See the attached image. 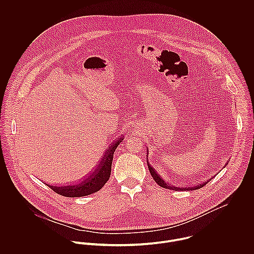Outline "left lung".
Returning <instances> with one entry per match:
<instances>
[{
	"label": "left lung",
	"instance_id": "obj_1",
	"mask_svg": "<svg viewBox=\"0 0 254 254\" xmlns=\"http://www.w3.org/2000/svg\"><path fill=\"white\" fill-rule=\"evenodd\" d=\"M146 156H147V154H146ZM146 162H147L148 170H149L150 175H151V177L153 178V180L157 183L158 186H160L161 188H164V189L173 190H198V189L202 188L203 186H205L208 182L211 180V179H210L209 181L203 182V183L198 184V185H196V186H194V187H177V186H174V185H172V184H170V183H168V182L164 181V180L162 179V177L154 170V168H153L152 166H150V164L148 163L147 159H146Z\"/></svg>",
	"mask_w": 254,
	"mask_h": 254
}]
</instances>
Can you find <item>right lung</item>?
I'll return each mask as SVG.
<instances>
[{"mask_svg": "<svg viewBox=\"0 0 254 254\" xmlns=\"http://www.w3.org/2000/svg\"><path fill=\"white\" fill-rule=\"evenodd\" d=\"M123 139L124 137H120L117 139V141L109 145L97 167L83 180L65 186H55L48 184L47 186L51 188L55 192L67 197L85 196L100 190L106 185V183L109 181L114 151L118 145L123 141Z\"/></svg>", "mask_w": 254, "mask_h": 254, "instance_id": "obj_1", "label": "right lung"}]
</instances>
